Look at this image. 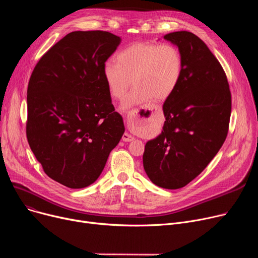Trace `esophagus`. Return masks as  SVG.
<instances>
[{"instance_id": "1", "label": "esophagus", "mask_w": 258, "mask_h": 258, "mask_svg": "<svg viewBox=\"0 0 258 258\" xmlns=\"http://www.w3.org/2000/svg\"><path fill=\"white\" fill-rule=\"evenodd\" d=\"M151 111V106H146L142 108H133L126 116V124L130 130H137L141 127L144 123L145 119L148 116V113ZM122 140L124 142H131L134 140V137L128 134L122 135Z\"/></svg>"}]
</instances>
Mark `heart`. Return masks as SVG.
<instances>
[{"mask_svg":"<svg viewBox=\"0 0 258 258\" xmlns=\"http://www.w3.org/2000/svg\"><path fill=\"white\" fill-rule=\"evenodd\" d=\"M183 74V56L172 44L135 43L118 53L117 62L108 60L103 75L112 96L123 99L133 83L135 87L122 107L165 100L175 91Z\"/></svg>","mask_w":258,"mask_h":258,"instance_id":"1","label":"heart"}]
</instances>
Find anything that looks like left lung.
<instances>
[{
    "instance_id": "left-lung-1",
    "label": "left lung",
    "mask_w": 258,
    "mask_h": 258,
    "mask_svg": "<svg viewBox=\"0 0 258 258\" xmlns=\"http://www.w3.org/2000/svg\"><path fill=\"white\" fill-rule=\"evenodd\" d=\"M164 38L180 49L183 74L164 102L162 134L145 145L143 166L157 186L179 189L196 179L224 144L231 92L222 64L200 37L177 31Z\"/></svg>"
}]
</instances>
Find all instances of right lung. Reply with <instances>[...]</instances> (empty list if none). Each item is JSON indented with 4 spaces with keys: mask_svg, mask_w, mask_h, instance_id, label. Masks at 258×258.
Instances as JSON below:
<instances>
[{
    "mask_svg": "<svg viewBox=\"0 0 258 258\" xmlns=\"http://www.w3.org/2000/svg\"><path fill=\"white\" fill-rule=\"evenodd\" d=\"M120 37L73 31L35 64L27 89L26 135L52 180L84 188L98 179L124 133L103 75Z\"/></svg>",
    "mask_w": 258,
    "mask_h": 258,
    "instance_id": "obj_1",
    "label": "right lung"
}]
</instances>
